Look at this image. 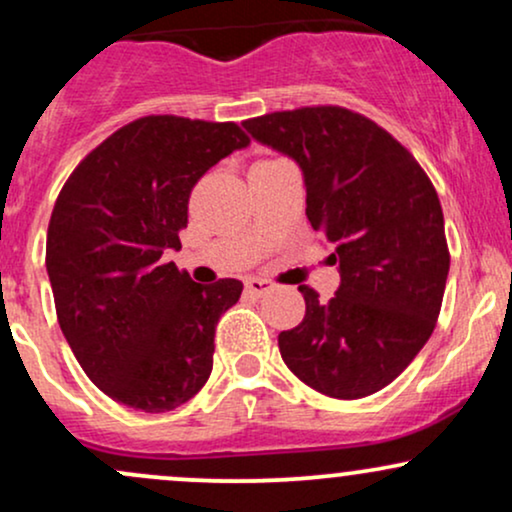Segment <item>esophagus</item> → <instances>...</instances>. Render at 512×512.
<instances>
[{
	"mask_svg": "<svg viewBox=\"0 0 512 512\" xmlns=\"http://www.w3.org/2000/svg\"><path fill=\"white\" fill-rule=\"evenodd\" d=\"M245 289H248L252 296H264L267 291H272V281L260 279V276H250V279H245Z\"/></svg>",
	"mask_w": 512,
	"mask_h": 512,
	"instance_id": "obj_1",
	"label": "esophagus"
}]
</instances>
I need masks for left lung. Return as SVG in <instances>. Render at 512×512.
Segmentation results:
<instances>
[{"mask_svg":"<svg viewBox=\"0 0 512 512\" xmlns=\"http://www.w3.org/2000/svg\"><path fill=\"white\" fill-rule=\"evenodd\" d=\"M243 127L301 168L305 214L342 274L327 303L298 286L305 317L279 334L281 358L327 397L383 390L424 349L443 303L450 255L431 180L392 134L337 105Z\"/></svg>","mask_w":512,"mask_h":512,"instance_id":"8db88e82","label":"left lung"}]
</instances>
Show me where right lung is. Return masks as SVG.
<instances>
[{
    "label": "right lung",
    "mask_w": 512,
    "mask_h": 512,
    "mask_svg": "<svg viewBox=\"0 0 512 512\" xmlns=\"http://www.w3.org/2000/svg\"><path fill=\"white\" fill-rule=\"evenodd\" d=\"M248 144L233 122L149 115L110 134L64 182L45 250L57 320L115 402L158 414L209 380L216 322L243 284H195L163 252L180 248L197 180Z\"/></svg>",
    "instance_id": "right-lung-1"
}]
</instances>
